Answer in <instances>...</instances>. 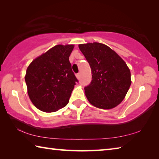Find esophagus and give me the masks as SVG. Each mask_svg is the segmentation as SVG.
<instances>
[{
  "label": "esophagus",
  "mask_w": 159,
  "mask_h": 159,
  "mask_svg": "<svg viewBox=\"0 0 159 159\" xmlns=\"http://www.w3.org/2000/svg\"><path fill=\"white\" fill-rule=\"evenodd\" d=\"M76 78H77L78 79H79L80 77V74H77L76 75Z\"/></svg>",
  "instance_id": "esophagus-1"
}]
</instances>
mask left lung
I'll use <instances>...</instances> for the list:
<instances>
[{"label":"left lung","instance_id":"8db88e82","mask_svg":"<svg viewBox=\"0 0 159 159\" xmlns=\"http://www.w3.org/2000/svg\"><path fill=\"white\" fill-rule=\"evenodd\" d=\"M90 64L92 81L85 95L92 105L111 109L120 104L131 85V74L125 61L109 46L100 43L79 44Z\"/></svg>","mask_w":159,"mask_h":159}]
</instances>
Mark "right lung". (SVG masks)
Here are the masks:
<instances>
[{"instance_id": "1", "label": "right lung", "mask_w": 159, "mask_h": 159, "mask_svg": "<svg viewBox=\"0 0 159 159\" xmlns=\"http://www.w3.org/2000/svg\"><path fill=\"white\" fill-rule=\"evenodd\" d=\"M74 45H57L31 61L25 81L32 103L44 112H55L68 104L78 80L69 56Z\"/></svg>"}]
</instances>
